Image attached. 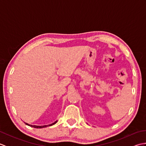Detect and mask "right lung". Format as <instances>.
<instances>
[{"label": "right lung", "mask_w": 146, "mask_h": 146, "mask_svg": "<svg viewBox=\"0 0 146 146\" xmlns=\"http://www.w3.org/2000/svg\"><path fill=\"white\" fill-rule=\"evenodd\" d=\"M57 122H58V121L56 120V122H54V123H51V124L47 125H41V126H39V125H30V124H28V123H26V125H29V126H30V127H35V128H37V129H41V128H44V127H46L51 126V125H52L55 124V123H56Z\"/></svg>", "instance_id": "add662e5"}]
</instances>
